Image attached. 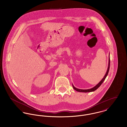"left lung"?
I'll return each mask as SVG.
<instances>
[{
    "mask_svg": "<svg viewBox=\"0 0 127 127\" xmlns=\"http://www.w3.org/2000/svg\"><path fill=\"white\" fill-rule=\"evenodd\" d=\"M110 58H109V62H108V68H107V71L106 72V74L104 75V77L103 78V79L100 82L97 84L94 87L91 88V89H90L87 90H82V89H77L76 88H75L74 86L72 85L73 86V88H74V89L76 91H78V92H84V93H87V92H93V91H95L96 90L98 89L100 86V85L102 84V83L104 82V80L105 79L106 76H107L108 73V72H109V68H110Z\"/></svg>",
    "mask_w": 127,
    "mask_h": 127,
    "instance_id": "1",
    "label": "left lung"
}]
</instances>
